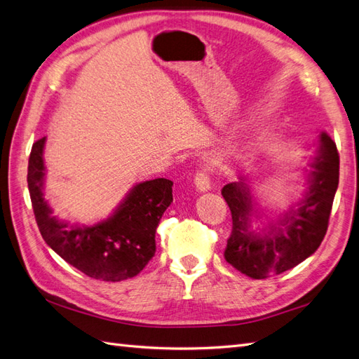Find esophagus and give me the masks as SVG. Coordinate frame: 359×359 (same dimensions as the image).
Instances as JSON below:
<instances>
[{"label":"esophagus","instance_id":"1","mask_svg":"<svg viewBox=\"0 0 359 359\" xmlns=\"http://www.w3.org/2000/svg\"><path fill=\"white\" fill-rule=\"evenodd\" d=\"M195 184H196V189L199 191H207V190L212 189V184H210V177H208V173L205 170H199L196 173Z\"/></svg>","mask_w":359,"mask_h":359}]
</instances>
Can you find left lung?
<instances>
[{"mask_svg":"<svg viewBox=\"0 0 359 359\" xmlns=\"http://www.w3.org/2000/svg\"><path fill=\"white\" fill-rule=\"evenodd\" d=\"M309 187L297 207L287 210L262 231L251 230L252 201L250 189L239 182L224 186L222 196L230 207L233 229L224 257L251 278H266L292 269L317 251L327 231L329 216L339 180L337 144L326 133L313 156Z\"/></svg>","mask_w":359,"mask_h":359,"instance_id":"obj_1","label":"left lung"}]
</instances>
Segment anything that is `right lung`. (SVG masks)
<instances>
[{
    "instance_id": "obj_1",
    "label": "right lung",
    "mask_w": 359,
    "mask_h": 359,
    "mask_svg": "<svg viewBox=\"0 0 359 359\" xmlns=\"http://www.w3.org/2000/svg\"><path fill=\"white\" fill-rule=\"evenodd\" d=\"M43 144L33 143L27 182L34 217L42 239L85 276L103 282H120L137 276L155 255L156 226L173 201V182L156 178L129 190L108 219L90 226L59 221L43 198Z\"/></svg>"
}]
</instances>
